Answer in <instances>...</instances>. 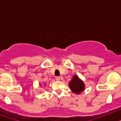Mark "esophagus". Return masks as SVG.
<instances>
[{
  "mask_svg": "<svg viewBox=\"0 0 121 121\" xmlns=\"http://www.w3.org/2000/svg\"><path fill=\"white\" fill-rule=\"evenodd\" d=\"M56 79L57 80V81H60V77L57 76L56 78Z\"/></svg>",
  "mask_w": 121,
  "mask_h": 121,
  "instance_id": "obj_1",
  "label": "esophagus"
}]
</instances>
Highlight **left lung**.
I'll use <instances>...</instances> for the list:
<instances>
[{
  "mask_svg": "<svg viewBox=\"0 0 121 121\" xmlns=\"http://www.w3.org/2000/svg\"><path fill=\"white\" fill-rule=\"evenodd\" d=\"M69 86L73 92L76 94H79L83 91L85 88L83 82L76 75L74 76L72 80L70 82Z\"/></svg>",
  "mask_w": 121,
  "mask_h": 121,
  "instance_id": "1",
  "label": "left lung"
}]
</instances>
